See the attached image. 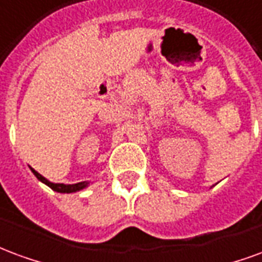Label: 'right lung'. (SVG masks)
Listing matches in <instances>:
<instances>
[{"label": "right lung", "instance_id": "1", "mask_svg": "<svg viewBox=\"0 0 262 262\" xmlns=\"http://www.w3.org/2000/svg\"><path fill=\"white\" fill-rule=\"evenodd\" d=\"M30 170L33 171V174L39 179L41 183H45L46 186H49L51 188V190H54V191L57 192H62V194H70V192H76V191H81V190H83L85 187H88V184L89 183H86V181H82V183H76V184H62V183H51L50 180H47L46 177H43V176L40 174V173H37V171L34 170V169H32L30 167Z\"/></svg>", "mask_w": 262, "mask_h": 262}]
</instances>
